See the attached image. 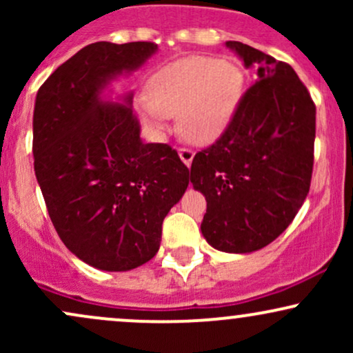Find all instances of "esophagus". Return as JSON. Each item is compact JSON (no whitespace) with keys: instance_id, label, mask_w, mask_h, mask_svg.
<instances>
[{"instance_id":"1","label":"esophagus","mask_w":353,"mask_h":353,"mask_svg":"<svg viewBox=\"0 0 353 353\" xmlns=\"http://www.w3.org/2000/svg\"><path fill=\"white\" fill-rule=\"evenodd\" d=\"M179 156H181L182 163H184L185 165H190V163H192V159H194V151L190 148H179Z\"/></svg>"}]
</instances>
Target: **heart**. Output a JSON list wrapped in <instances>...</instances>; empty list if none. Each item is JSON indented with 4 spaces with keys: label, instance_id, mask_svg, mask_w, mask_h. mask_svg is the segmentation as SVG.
<instances>
[{
    "label": "heart",
    "instance_id": "obj_1",
    "mask_svg": "<svg viewBox=\"0 0 353 353\" xmlns=\"http://www.w3.org/2000/svg\"><path fill=\"white\" fill-rule=\"evenodd\" d=\"M151 103L143 104L144 123L159 132L169 116L179 114L185 139L205 143L221 134L236 111L244 74L232 61L190 56L161 70L149 81Z\"/></svg>",
    "mask_w": 353,
    "mask_h": 353
}]
</instances>
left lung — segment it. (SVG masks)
Masks as SVG:
<instances>
[{"mask_svg":"<svg viewBox=\"0 0 353 353\" xmlns=\"http://www.w3.org/2000/svg\"><path fill=\"white\" fill-rule=\"evenodd\" d=\"M257 68L224 132L194 156L190 182L208 201L202 236L222 252L275 241L297 216L314 169L315 104L292 66L228 41Z\"/></svg>","mask_w":353,"mask_h":353,"instance_id":"left-lung-1","label":"left lung"}]
</instances>
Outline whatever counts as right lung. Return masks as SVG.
Instances as JSON below:
<instances>
[{"label":"right lung","instance_id":"add662e5","mask_svg":"<svg viewBox=\"0 0 353 353\" xmlns=\"http://www.w3.org/2000/svg\"><path fill=\"white\" fill-rule=\"evenodd\" d=\"M157 44L92 43L36 94V179L64 245L103 270H131L157 254L163 221L189 184L169 144H144L131 108L101 103V88L139 68Z\"/></svg>","mask_w":353,"mask_h":353}]
</instances>
